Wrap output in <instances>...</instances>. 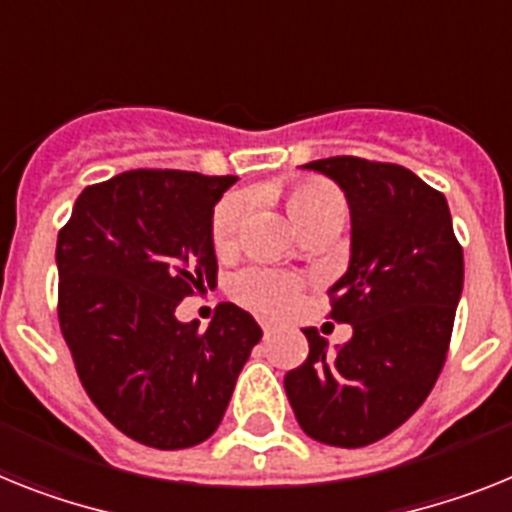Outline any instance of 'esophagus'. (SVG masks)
I'll return each instance as SVG.
<instances>
[{
    "label": "esophagus",
    "instance_id": "34e87169",
    "mask_svg": "<svg viewBox=\"0 0 512 512\" xmlns=\"http://www.w3.org/2000/svg\"><path fill=\"white\" fill-rule=\"evenodd\" d=\"M260 328H263L265 336H270V333H276V330H281V322H276V320H260Z\"/></svg>",
    "mask_w": 512,
    "mask_h": 512
}]
</instances>
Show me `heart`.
<instances>
[{"mask_svg": "<svg viewBox=\"0 0 512 512\" xmlns=\"http://www.w3.org/2000/svg\"><path fill=\"white\" fill-rule=\"evenodd\" d=\"M283 200L289 208L291 218L299 229L307 234L309 229L325 226V223H346L349 216V203L336 184L328 179H294L283 190ZM247 216V200L242 195H226L213 210L210 218V244L216 255L229 257L239 249L242 242V226ZM231 291L242 304L265 312V315H278L296 304L302 283L299 278L270 268H247L231 283Z\"/></svg>", "mask_w": 512, "mask_h": 512, "instance_id": "1", "label": "heart"}]
</instances>
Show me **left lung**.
Returning a JSON list of instances; mask_svg holds the SVG:
<instances>
[{
    "label": "left lung",
    "instance_id": "left-lung-1",
    "mask_svg": "<svg viewBox=\"0 0 512 512\" xmlns=\"http://www.w3.org/2000/svg\"><path fill=\"white\" fill-rule=\"evenodd\" d=\"M304 169L336 179L351 208V260L333 283L330 317L351 341L309 354L283 377L296 422L312 440L364 448L388 437L435 388L463 291V247L445 195L398 163L333 156Z\"/></svg>",
    "mask_w": 512,
    "mask_h": 512
}]
</instances>
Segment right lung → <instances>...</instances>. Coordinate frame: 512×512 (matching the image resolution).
Masks as SVG:
<instances>
[{
    "instance_id": "obj_1",
    "label": "right lung",
    "mask_w": 512,
    "mask_h": 512,
    "mask_svg": "<svg viewBox=\"0 0 512 512\" xmlns=\"http://www.w3.org/2000/svg\"><path fill=\"white\" fill-rule=\"evenodd\" d=\"M236 176L132 169L90 184L57 239L59 328L77 377L119 432L182 450L218 429L263 330L221 302L208 330L176 320L218 276L210 218Z\"/></svg>"
}]
</instances>
